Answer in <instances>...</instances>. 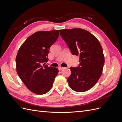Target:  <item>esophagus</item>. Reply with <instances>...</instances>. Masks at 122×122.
Instances as JSON below:
<instances>
[{"label": "esophagus", "instance_id": "esophagus-1", "mask_svg": "<svg viewBox=\"0 0 122 122\" xmlns=\"http://www.w3.org/2000/svg\"><path fill=\"white\" fill-rule=\"evenodd\" d=\"M64 68H63V67H62V66H59L58 67V69H59V70H62V69H63Z\"/></svg>", "mask_w": 122, "mask_h": 122}]
</instances>
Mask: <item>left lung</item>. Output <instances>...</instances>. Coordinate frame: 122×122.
<instances>
[{
  "label": "left lung",
  "instance_id": "1",
  "mask_svg": "<svg viewBox=\"0 0 122 122\" xmlns=\"http://www.w3.org/2000/svg\"><path fill=\"white\" fill-rule=\"evenodd\" d=\"M61 37L73 55L80 56L78 67H71L68 81L74 91L83 92L91 89L102 75L104 56L99 41L88 31L81 28L59 30Z\"/></svg>",
  "mask_w": 122,
  "mask_h": 122
}]
</instances>
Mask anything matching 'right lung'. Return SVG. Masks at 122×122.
<instances>
[{"label":"right lung","instance_id":"obj_1","mask_svg":"<svg viewBox=\"0 0 122 122\" xmlns=\"http://www.w3.org/2000/svg\"><path fill=\"white\" fill-rule=\"evenodd\" d=\"M59 31H40L29 36L18 51L15 63L20 79L30 91L38 95L51 90L58 68L42 64L47 62L50 46L58 39Z\"/></svg>","mask_w":122,"mask_h":122}]
</instances>
